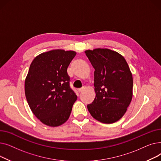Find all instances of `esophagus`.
Here are the masks:
<instances>
[{
  "label": "esophagus",
  "mask_w": 161,
  "mask_h": 161,
  "mask_svg": "<svg viewBox=\"0 0 161 161\" xmlns=\"http://www.w3.org/2000/svg\"><path fill=\"white\" fill-rule=\"evenodd\" d=\"M84 89H85V87H81V88H80V89H78V92H80L83 91Z\"/></svg>",
  "instance_id": "obj_1"
}]
</instances>
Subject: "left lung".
<instances>
[{
  "mask_svg": "<svg viewBox=\"0 0 161 161\" xmlns=\"http://www.w3.org/2000/svg\"><path fill=\"white\" fill-rule=\"evenodd\" d=\"M95 69L96 97L87 109L97 121L113 123L125 114L132 98L133 79L125 58L109 49L85 52Z\"/></svg>",
  "mask_w": 161,
  "mask_h": 161,
  "instance_id": "1",
  "label": "left lung"
}]
</instances>
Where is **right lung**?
Returning a JSON list of instances; mask_svg holds the SVG:
<instances>
[{
    "instance_id": "obj_1",
    "label": "right lung",
    "mask_w": 161,
    "mask_h": 161,
    "mask_svg": "<svg viewBox=\"0 0 161 161\" xmlns=\"http://www.w3.org/2000/svg\"><path fill=\"white\" fill-rule=\"evenodd\" d=\"M76 53L55 49L41 53L31 63L25 81V92L32 113L49 126L64 123L77 100L67 73Z\"/></svg>"
}]
</instances>
